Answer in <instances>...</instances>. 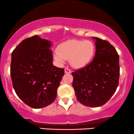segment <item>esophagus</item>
Wrapping results in <instances>:
<instances>
[{"label": "esophagus", "instance_id": "esophagus-1", "mask_svg": "<svg viewBox=\"0 0 134 134\" xmlns=\"http://www.w3.org/2000/svg\"><path fill=\"white\" fill-rule=\"evenodd\" d=\"M64 71H65L66 74H71V70L69 68H66L64 69Z\"/></svg>", "mask_w": 134, "mask_h": 134}]
</instances>
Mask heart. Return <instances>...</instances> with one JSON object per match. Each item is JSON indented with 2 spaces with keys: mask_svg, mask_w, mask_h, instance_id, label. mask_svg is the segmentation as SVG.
Wrapping results in <instances>:
<instances>
[{
  "mask_svg": "<svg viewBox=\"0 0 134 134\" xmlns=\"http://www.w3.org/2000/svg\"><path fill=\"white\" fill-rule=\"evenodd\" d=\"M57 50L54 52V58L58 63L63 64L70 59L73 67L81 68L92 61L96 46L92 41L70 40L59 45Z\"/></svg>",
  "mask_w": 134,
  "mask_h": 134,
  "instance_id": "b5f03b06",
  "label": "heart"
}]
</instances>
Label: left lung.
Segmentation results:
<instances>
[{
    "instance_id": "obj_1",
    "label": "left lung",
    "mask_w": 134,
    "mask_h": 134,
    "mask_svg": "<svg viewBox=\"0 0 134 134\" xmlns=\"http://www.w3.org/2000/svg\"><path fill=\"white\" fill-rule=\"evenodd\" d=\"M94 57L85 67L72 72V86L78 101L92 108L105 104L119 85V57L109 42L96 37Z\"/></svg>"
}]
</instances>
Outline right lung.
Masks as SVG:
<instances>
[{"instance_id":"1","label":"right lung","mask_w":134,"mask_h":134,"mask_svg":"<svg viewBox=\"0 0 134 134\" xmlns=\"http://www.w3.org/2000/svg\"><path fill=\"white\" fill-rule=\"evenodd\" d=\"M51 42L38 35L23 40L12 53L10 74L18 97L34 109L56 99L64 68L53 64Z\"/></svg>"}]
</instances>
